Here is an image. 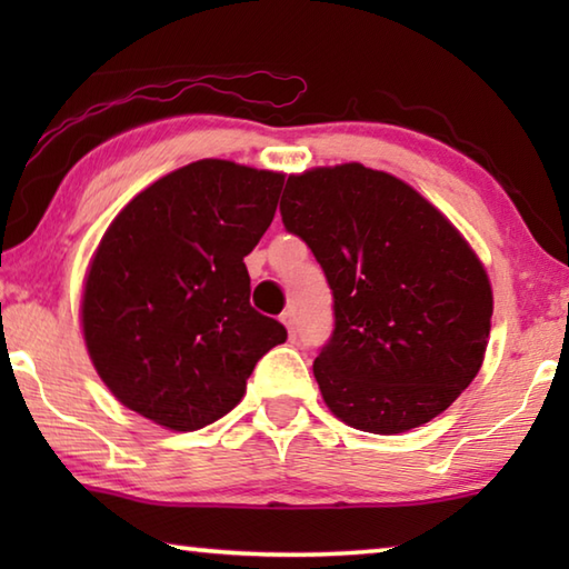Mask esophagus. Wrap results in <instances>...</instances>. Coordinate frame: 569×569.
I'll use <instances>...</instances> for the list:
<instances>
[{"instance_id": "obj_1", "label": "esophagus", "mask_w": 569, "mask_h": 569, "mask_svg": "<svg viewBox=\"0 0 569 569\" xmlns=\"http://www.w3.org/2000/svg\"><path fill=\"white\" fill-rule=\"evenodd\" d=\"M281 321H283V326L288 329V336H291V339H296V316H293V311H286L281 316Z\"/></svg>"}]
</instances>
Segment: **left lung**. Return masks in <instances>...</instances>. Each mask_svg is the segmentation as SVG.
I'll use <instances>...</instances> for the list:
<instances>
[{"instance_id": "obj_1", "label": "left lung", "mask_w": 569, "mask_h": 569, "mask_svg": "<svg viewBox=\"0 0 569 569\" xmlns=\"http://www.w3.org/2000/svg\"><path fill=\"white\" fill-rule=\"evenodd\" d=\"M281 218L333 293L331 339L313 361L326 407L371 435L449 409L485 361L492 321V286L459 230L359 162L288 176Z\"/></svg>"}]
</instances>
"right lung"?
Returning a JSON list of instances; mask_svg holds the SVG:
<instances>
[{"label": "right lung", "mask_w": 569, "mask_h": 569, "mask_svg": "<svg viewBox=\"0 0 569 569\" xmlns=\"http://www.w3.org/2000/svg\"><path fill=\"white\" fill-rule=\"evenodd\" d=\"M281 172L198 160L134 196L98 246L82 331L124 407L196 431L236 407L256 363L286 341L250 306L243 258L271 226Z\"/></svg>", "instance_id": "obj_1"}]
</instances>
